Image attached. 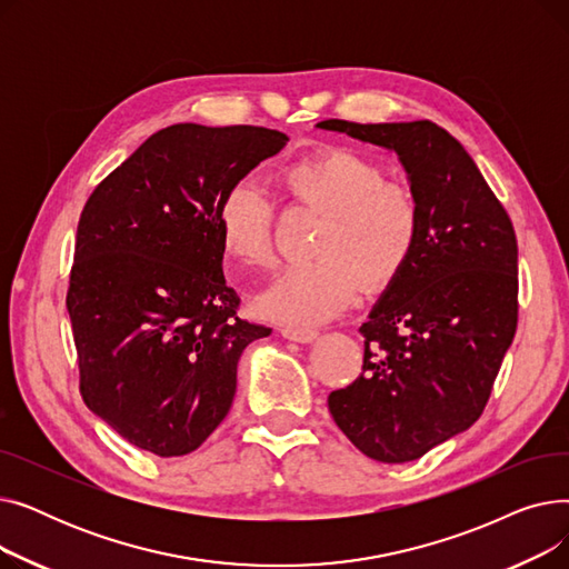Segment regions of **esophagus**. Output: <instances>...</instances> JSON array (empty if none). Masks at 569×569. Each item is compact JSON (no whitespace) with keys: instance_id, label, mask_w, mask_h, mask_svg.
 <instances>
[{"instance_id":"34e87169","label":"esophagus","mask_w":569,"mask_h":569,"mask_svg":"<svg viewBox=\"0 0 569 569\" xmlns=\"http://www.w3.org/2000/svg\"><path fill=\"white\" fill-rule=\"evenodd\" d=\"M281 335L288 341H297V343H311L318 337V332L313 330V327H292V325L281 327Z\"/></svg>"}]
</instances>
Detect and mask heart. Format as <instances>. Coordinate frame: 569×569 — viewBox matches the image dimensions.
Listing matches in <instances>:
<instances>
[{"label":"heart","mask_w":569,"mask_h":569,"mask_svg":"<svg viewBox=\"0 0 569 569\" xmlns=\"http://www.w3.org/2000/svg\"><path fill=\"white\" fill-rule=\"evenodd\" d=\"M286 193L322 214L313 258L283 267L258 297L264 318L316 325L341 313L360 292L399 279L420 239L422 209L403 182H387L380 166L346 149H330L281 172ZM223 253L244 267L272 262V212L260 189L239 179L217 202Z\"/></svg>","instance_id":"obj_1"}]
</instances>
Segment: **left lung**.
Instances as JSON below:
<instances>
[{
	"label": "left lung",
	"instance_id": "1",
	"mask_svg": "<svg viewBox=\"0 0 569 569\" xmlns=\"http://www.w3.org/2000/svg\"><path fill=\"white\" fill-rule=\"evenodd\" d=\"M316 127L390 149L420 200L415 253L360 327L365 373L327 397L362 455L415 461L470 429L489 401L517 332V234L463 144L429 119Z\"/></svg>",
	"mask_w": 569,
	"mask_h": 569
}]
</instances>
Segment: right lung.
Returning <instances> with one entry per match:
<instances>
[{
  "label": "right lung",
  "mask_w": 569,
  "mask_h": 569,
  "mask_svg": "<svg viewBox=\"0 0 569 569\" xmlns=\"http://www.w3.org/2000/svg\"><path fill=\"white\" fill-rule=\"evenodd\" d=\"M288 136L172 124L84 202L67 309L87 408L157 457H184L228 415L244 348L272 335L237 318L217 202Z\"/></svg>",
  "instance_id": "obj_1"
}]
</instances>
